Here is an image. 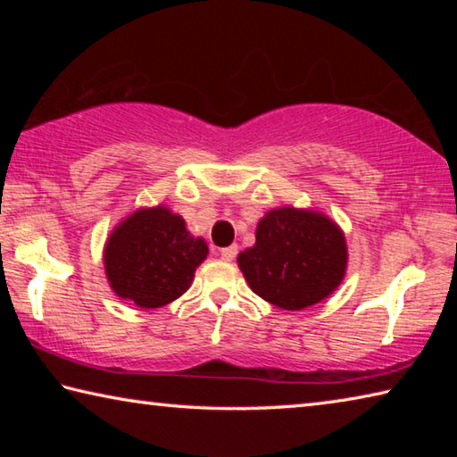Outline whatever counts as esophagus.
Listing matches in <instances>:
<instances>
[{
  "mask_svg": "<svg viewBox=\"0 0 457 457\" xmlns=\"http://www.w3.org/2000/svg\"><path fill=\"white\" fill-rule=\"evenodd\" d=\"M220 253H221V258L226 260V262H231L236 258V253H237V245H229V247H221L220 250Z\"/></svg>",
  "mask_w": 457,
  "mask_h": 457,
  "instance_id": "34e87169",
  "label": "esophagus"
}]
</instances>
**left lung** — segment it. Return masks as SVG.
<instances>
[{
  "mask_svg": "<svg viewBox=\"0 0 457 457\" xmlns=\"http://www.w3.org/2000/svg\"><path fill=\"white\" fill-rule=\"evenodd\" d=\"M345 234L320 212L278 207L258 221L256 244L237 256L250 288L282 311L328 298L346 272Z\"/></svg>",
  "mask_w": 457,
  "mask_h": 457,
  "instance_id": "obj_1",
  "label": "left lung"
}]
</instances>
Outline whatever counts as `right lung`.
<instances>
[{
  "label": "right lung",
  "instance_id": "obj_1",
  "mask_svg": "<svg viewBox=\"0 0 457 457\" xmlns=\"http://www.w3.org/2000/svg\"><path fill=\"white\" fill-rule=\"evenodd\" d=\"M204 237H193L181 215L163 205L137 210L104 245L106 280L119 298L138 308H161L189 290L207 258Z\"/></svg>",
  "mask_w": 457,
  "mask_h": 457
}]
</instances>
